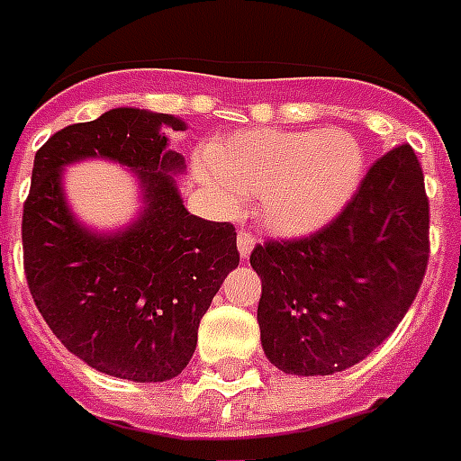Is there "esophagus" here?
I'll list each match as a JSON object with an SVG mask.
<instances>
[{
    "label": "esophagus",
    "instance_id": "34e87169",
    "mask_svg": "<svg viewBox=\"0 0 461 461\" xmlns=\"http://www.w3.org/2000/svg\"><path fill=\"white\" fill-rule=\"evenodd\" d=\"M237 246H239V256H241V258H249V256H251V251H254V246H256L254 234H251V231H239Z\"/></svg>",
    "mask_w": 461,
    "mask_h": 461
}]
</instances>
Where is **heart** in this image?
Here are the masks:
<instances>
[{"label":"heart","instance_id":"1","mask_svg":"<svg viewBox=\"0 0 461 461\" xmlns=\"http://www.w3.org/2000/svg\"><path fill=\"white\" fill-rule=\"evenodd\" d=\"M203 181L222 210L258 195L256 215L277 237H307L350 203L365 174L356 135L340 128H254L200 152Z\"/></svg>","mask_w":461,"mask_h":461}]
</instances>
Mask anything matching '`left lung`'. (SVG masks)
Wrapping results in <instances>:
<instances>
[{
  "instance_id": "8db88e82",
  "label": "left lung",
  "mask_w": 461,
  "mask_h": 461,
  "mask_svg": "<svg viewBox=\"0 0 461 461\" xmlns=\"http://www.w3.org/2000/svg\"><path fill=\"white\" fill-rule=\"evenodd\" d=\"M428 198L416 152L402 145L367 171L331 224L256 246L263 353L297 377L343 372L409 312L428 266Z\"/></svg>"
}]
</instances>
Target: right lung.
Masks as SVG:
<instances>
[{
	"label": "right lung",
	"mask_w": 461,
	"mask_h": 461,
	"mask_svg": "<svg viewBox=\"0 0 461 461\" xmlns=\"http://www.w3.org/2000/svg\"><path fill=\"white\" fill-rule=\"evenodd\" d=\"M178 115L111 108L59 130L33 161L23 205V266L45 324L94 370L130 382H167L191 363L198 326L224 277L239 266L237 231L184 205L176 176L185 161L168 149ZM128 167L143 205L118 230L74 215L64 168L79 160Z\"/></svg>",
	"instance_id": "right-lung-1"
}]
</instances>
